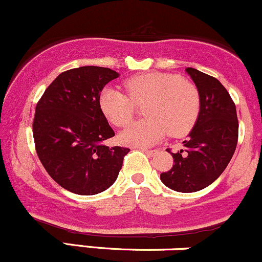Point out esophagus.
Masks as SVG:
<instances>
[{"label": "esophagus", "mask_w": 262, "mask_h": 262, "mask_svg": "<svg viewBox=\"0 0 262 262\" xmlns=\"http://www.w3.org/2000/svg\"><path fill=\"white\" fill-rule=\"evenodd\" d=\"M141 151L145 152L148 156H154L156 154V150H149V149H145V148H139Z\"/></svg>", "instance_id": "34e87169"}]
</instances>
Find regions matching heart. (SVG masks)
Returning <instances> with one entry per match:
<instances>
[{
  "label": "heart",
  "instance_id": "1",
  "mask_svg": "<svg viewBox=\"0 0 262 262\" xmlns=\"http://www.w3.org/2000/svg\"><path fill=\"white\" fill-rule=\"evenodd\" d=\"M128 95L106 87L100 95V108L117 127H125L133 119L137 106H144L141 121L132 123L119 134L124 145L150 146L169 133L182 137L191 130L201 110L197 87L181 76L169 73L137 75L124 82Z\"/></svg>",
  "mask_w": 262,
  "mask_h": 262
}]
</instances>
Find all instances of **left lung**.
<instances>
[{"instance_id": "left-lung-1", "label": "left lung", "mask_w": 262, "mask_h": 262, "mask_svg": "<svg viewBox=\"0 0 262 262\" xmlns=\"http://www.w3.org/2000/svg\"><path fill=\"white\" fill-rule=\"evenodd\" d=\"M186 71L200 92V114L183 149H167L173 165L160 179L173 191L188 193L206 188L222 175L235 151L239 122L235 103L215 77L192 68Z\"/></svg>"}]
</instances>
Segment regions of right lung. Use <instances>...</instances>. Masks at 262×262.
<instances>
[{"label":"right lung","mask_w":262,"mask_h":262,"mask_svg":"<svg viewBox=\"0 0 262 262\" xmlns=\"http://www.w3.org/2000/svg\"><path fill=\"white\" fill-rule=\"evenodd\" d=\"M118 76L100 66L64 71L35 107L33 138L39 160L54 181L73 193L91 196L111 187L129 152L101 144L114 132L98 100L103 87Z\"/></svg>","instance_id":"1"}]
</instances>
